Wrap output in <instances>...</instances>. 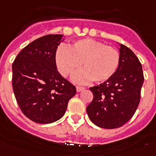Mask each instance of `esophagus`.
<instances>
[{
	"label": "esophagus",
	"instance_id": "34e87169",
	"mask_svg": "<svg viewBox=\"0 0 156 156\" xmlns=\"http://www.w3.org/2000/svg\"><path fill=\"white\" fill-rule=\"evenodd\" d=\"M84 89H85V87H83V86H76V91L77 92H80Z\"/></svg>",
	"mask_w": 156,
	"mask_h": 156
}]
</instances>
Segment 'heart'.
<instances>
[{
  "label": "heart",
  "instance_id": "1",
  "mask_svg": "<svg viewBox=\"0 0 156 156\" xmlns=\"http://www.w3.org/2000/svg\"><path fill=\"white\" fill-rule=\"evenodd\" d=\"M58 71L65 77L74 74L82 63L81 71L73 76L77 83L89 80L102 83L111 79L120 64V53L116 49L91 39L77 41L69 49L59 46L55 53Z\"/></svg>",
  "mask_w": 156,
  "mask_h": 156
}]
</instances>
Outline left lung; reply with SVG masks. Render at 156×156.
<instances>
[{
	"label": "left lung",
	"instance_id": "1",
	"mask_svg": "<svg viewBox=\"0 0 156 156\" xmlns=\"http://www.w3.org/2000/svg\"><path fill=\"white\" fill-rule=\"evenodd\" d=\"M120 64L111 79L90 87L94 98L86 108L90 120L105 129H115L128 122L140 100L144 82L142 66L134 52L120 44Z\"/></svg>",
	"mask_w": 156,
	"mask_h": 156
}]
</instances>
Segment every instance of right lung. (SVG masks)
<instances>
[{
  "mask_svg": "<svg viewBox=\"0 0 156 156\" xmlns=\"http://www.w3.org/2000/svg\"><path fill=\"white\" fill-rule=\"evenodd\" d=\"M63 35L35 40L17 55L12 64V87L23 114L36 123L60 120L76 87L58 72L55 53Z\"/></svg>",
  "mask_w": 156,
  "mask_h": 156,
  "instance_id": "right-lung-1",
  "label": "right lung"
}]
</instances>
